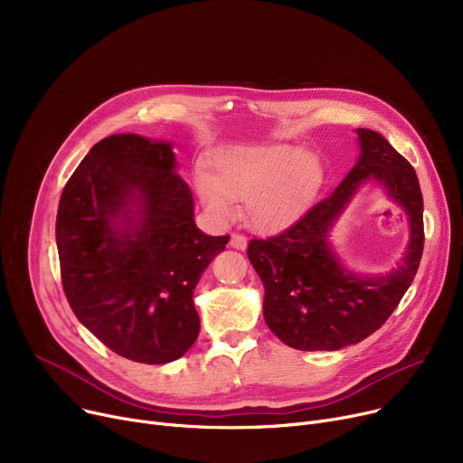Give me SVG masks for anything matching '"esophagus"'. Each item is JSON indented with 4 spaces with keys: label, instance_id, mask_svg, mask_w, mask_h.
<instances>
[{
    "label": "esophagus",
    "instance_id": "obj_1",
    "mask_svg": "<svg viewBox=\"0 0 463 463\" xmlns=\"http://www.w3.org/2000/svg\"><path fill=\"white\" fill-rule=\"evenodd\" d=\"M231 246L232 248H236V250H246V246H248V241H246V238L241 236V234H232L231 236Z\"/></svg>",
    "mask_w": 463,
    "mask_h": 463
}]
</instances>
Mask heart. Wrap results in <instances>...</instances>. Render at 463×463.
I'll return each instance as SVG.
<instances>
[{"mask_svg": "<svg viewBox=\"0 0 463 463\" xmlns=\"http://www.w3.org/2000/svg\"><path fill=\"white\" fill-rule=\"evenodd\" d=\"M319 184L317 159L295 146L276 144L223 152L199 182V194L219 223L232 219V201H244L255 229L278 231L304 212Z\"/></svg>", "mask_w": 463, "mask_h": 463, "instance_id": "heart-1", "label": "heart"}]
</instances>
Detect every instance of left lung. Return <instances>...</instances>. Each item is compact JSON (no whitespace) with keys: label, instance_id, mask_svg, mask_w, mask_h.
<instances>
[{"label":"left lung","instance_id":"obj_1","mask_svg":"<svg viewBox=\"0 0 463 463\" xmlns=\"http://www.w3.org/2000/svg\"><path fill=\"white\" fill-rule=\"evenodd\" d=\"M358 163L328 197L270 238H253L248 257L264 283V321L300 351H337L379 330L403 298L424 250V203L415 168L372 129H356ZM379 179L410 215L411 241L398 269L368 279L347 273L327 246L329 227L357 185Z\"/></svg>","mask_w":463,"mask_h":463}]
</instances>
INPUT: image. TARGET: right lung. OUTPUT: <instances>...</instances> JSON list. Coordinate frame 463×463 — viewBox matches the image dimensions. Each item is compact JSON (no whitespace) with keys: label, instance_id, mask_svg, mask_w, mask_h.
Returning a JSON list of instances; mask_svg holds the SVG:
<instances>
[{"label":"right lung","instance_id":"add662e5","mask_svg":"<svg viewBox=\"0 0 463 463\" xmlns=\"http://www.w3.org/2000/svg\"><path fill=\"white\" fill-rule=\"evenodd\" d=\"M227 236L193 219L170 142L112 135L67 180L56 217L61 283L77 319L116 354L166 364L194 344L193 288Z\"/></svg>","mask_w":463,"mask_h":463}]
</instances>
